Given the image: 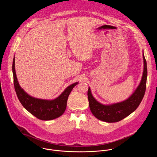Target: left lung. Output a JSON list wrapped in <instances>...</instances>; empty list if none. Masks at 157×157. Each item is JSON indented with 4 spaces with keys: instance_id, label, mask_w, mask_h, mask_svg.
Returning <instances> with one entry per match:
<instances>
[{
    "instance_id": "obj_1",
    "label": "left lung",
    "mask_w": 157,
    "mask_h": 157,
    "mask_svg": "<svg viewBox=\"0 0 157 157\" xmlns=\"http://www.w3.org/2000/svg\"><path fill=\"white\" fill-rule=\"evenodd\" d=\"M143 58L144 68L141 82L136 91L127 100L112 105H103L93 98L91 89L89 87L87 97L89 108L97 119L109 123L117 122L132 114L139 107L145 93L147 77V62L144 53Z\"/></svg>"
}]
</instances>
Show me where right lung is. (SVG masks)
I'll return each mask as SVG.
<instances>
[{
  "instance_id": "add662e5",
  "label": "right lung",
  "mask_w": 157,
  "mask_h": 157,
  "mask_svg": "<svg viewBox=\"0 0 157 157\" xmlns=\"http://www.w3.org/2000/svg\"><path fill=\"white\" fill-rule=\"evenodd\" d=\"M12 71L15 90L21 105L30 114L38 119L50 121L58 118L63 115L66 108L67 101L73 88L78 84L75 82L67 87L64 92L56 99L49 101L34 98L27 94L21 89L18 82L15 70V58L13 59Z\"/></svg>"
}]
</instances>
